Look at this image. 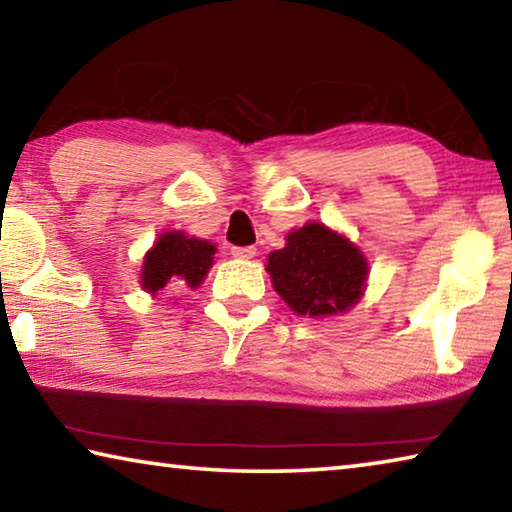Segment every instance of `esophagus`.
<instances>
[{
    "label": "esophagus",
    "mask_w": 512,
    "mask_h": 512,
    "mask_svg": "<svg viewBox=\"0 0 512 512\" xmlns=\"http://www.w3.org/2000/svg\"><path fill=\"white\" fill-rule=\"evenodd\" d=\"M255 246H235L232 248V257H237V259H253L255 257Z\"/></svg>",
    "instance_id": "1"
}]
</instances>
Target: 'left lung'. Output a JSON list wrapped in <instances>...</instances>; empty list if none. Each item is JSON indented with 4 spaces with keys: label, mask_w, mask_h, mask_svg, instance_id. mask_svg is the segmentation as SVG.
<instances>
[{
    "label": "left lung",
    "mask_w": 512,
    "mask_h": 512,
    "mask_svg": "<svg viewBox=\"0 0 512 512\" xmlns=\"http://www.w3.org/2000/svg\"><path fill=\"white\" fill-rule=\"evenodd\" d=\"M266 271L296 314L329 316L361 298L368 264L348 239L323 223H307L291 232L287 246L268 255Z\"/></svg>",
    "instance_id": "1"
}]
</instances>
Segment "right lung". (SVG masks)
Returning a JSON list of instances; mask_svg holds the SVG:
<instances>
[{
	"mask_svg": "<svg viewBox=\"0 0 512 512\" xmlns=\"http://www.w3.org/2000/svg\"><path fill=\"white\" fill-rule=\"evenodd\" d=\"M214 246L210 241L187 237L183 232H164L149 255L142 271V287L160 291L169 282H185L196 289L212 266Z\"/></svg>",
	"mask_w": 512,
	"mask_h": 512,
	"instance_id": "1",
	"label": "right lung"
}]
</instances>
